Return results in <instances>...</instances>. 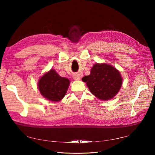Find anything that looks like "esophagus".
<instances>
[{
    "instance_id": "obj_1",
    "label": "esophagus",
    "mask_w": 155,
    "mask_h": 155,
    "mask_svg": "<svg viewBox=\"0 0 155 155\" xmlns=\"http://www.w3.org/2000/svg\"><path fill=\"white\" fill-rule=\"evenodd\" d=\"M73 77V78L75 80H79L80 78H81V76L78 74L75 73V74H73V77Z\"/></svg>"
}]
</instances>
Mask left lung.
I'll return each mask as SVG.
<instances>
[{"mask_svg": "<svg viewBox=\"0 0 155 155\" xmlns=\"http://www.w3.org/2000/svg\"><path fill=\"white\" fill-rule=\"evenodd\" d=\"M91 93L98 99L108 101L116 95L123 83V78L117 68L106 63L93 65L91 74L82 78Z\"/></svg>", "mask_w": 155, "mask_h": 155, "instance_id": "1", "label": "left lung"}]
</instances>
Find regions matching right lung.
<instances>
[{"instance_id":"1","label":"right lung","mask_w":155,"mask_h":155,"mask_svg":"<svg viewBox=\"0 0 155 155\" xmlns=\"http://www.w3.org/2000/svg\"><path fill=\"white\" fill-rule=\"evenodd\" d=\"M70 84L68 78L61 77L54 69L46 72L38 80V88L42 97L58 102L65 96Z\"/></svg>"}]
</instances>
